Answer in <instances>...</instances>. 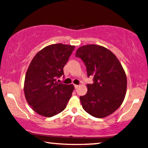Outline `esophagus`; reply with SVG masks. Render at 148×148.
<instances>
[{"label":"esophagus","mask_w":148,"mask_h":148,"mask_svg":"<svg viewBox=\"0 0 148 148\" xmlns=\"http://www.w3.org/2000/svg\"><path fill=\"white\" fill-rule=\"evenodd\" d=\"M78 86H79V85H77V84H74V88H78Z\"/></svg>","instance_id":"esophagus-1"}]
</instances>
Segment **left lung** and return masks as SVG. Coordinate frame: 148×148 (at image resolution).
<instances>
[{
    "instance_id": "obj_1",
    "label": "left lung",
    "mask_w": 148,
    "mask_h": 148,
    "mask_svg": "<svg viewBox=\"0 0 148 148\" xmlns=\"http://www.w3.org/2000/svg\"><path fill=\"white\" fill-rule=\"evenodd\" d=\"M86 68L87 76L93 77L87 92L80 96L83 109L95 118L112 114L123 103L127 92V76L119 60L105 47L87 45L76 52Z\"/></svg>"
}]
</instances>
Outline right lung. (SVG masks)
Returning <instances> with one entry per match:
<instances>
[{"label":"right lung","mask_w":148,"mask_h":148,"mask_svg":"<svg viewBox=\"0 0 148 148\" xmlns=\"http://www.w3.org/2000/svg\"><path fill=\"white\" fill-rule=\"evenodd\" d=\"M75 47L58 43L49 45L32 59L24 81V94L29 106L45 117H51L66 108L74 86L57 81Z\"/></svg>","instance_id":"right-lung-1"}]
</instances>
